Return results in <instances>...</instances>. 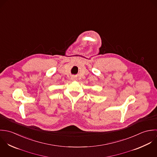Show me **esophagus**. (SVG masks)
Wrapping results in <instances>:
<instances>
[{"mask_svg":"<svg viewBox=\"0 0 157 157\" xmlns=\"http://www.w3.org/2000/svg\"><path fill=\"white\" fill-rule=\"evenodd\" d=\"M73 79H74V78H73Z\"/></svg>","mask_w":157,"mask_h":157,"instance_id":"34e87169","label":"esophagus"}]
</instances>
